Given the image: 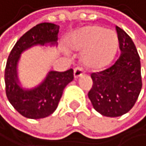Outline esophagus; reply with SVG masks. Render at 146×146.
Segmentation results:
<instances>
[{
    "label": "esophagus",
    "mask_w": 146,
    "mask_h": 146,
    "mask_svg": "<svg viewBox=\"0 0 146 146\" xmlns=\"http://www.w3.org/2000/svg\"><path fill=\"white\" fill-rule=\"evenodd\" d=\"M84 74V70L81 68V67H76L74 69V78H79L80 76H82Z\"/></svg>",
    "instance_id": "obj_1"
}]
</instances>
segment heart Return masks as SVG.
I'll list each match as a JSON object with an SVG mask.
<instances>
[{
  "mask_svg": "<svg viewBox=\"0 0 146 146\" xmlns=\"http://www.w3.org/2000/svg\"><path fill=\"white\" fill-rule=\"evenodd\" d=\"M68 45L75 50H85L83 63L89 69L98 70L113 60L117 48V37L112 31L86 27L69 39Z\"/></svg>",
  "mask_w": 146,
  "mask_h": 146,
  "instance_id": "b5f03b06",
  "label": "heart"
}]
</instances>
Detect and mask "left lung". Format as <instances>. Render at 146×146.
I'll use <instances>...</instances> for the list:
<instances>
[{"label":"left lung","instance_id":"left-lung-1","mask_svg":"<svg viewBox=\"0 0 146 146\" xmlns=\"http://www.w3.org/2000/svg\"><path fill=\"white\" fill-rule=\"evenodd\" d=\"M120 56L109 68L92 72L93 86L88 98L101 115L116 117L134 106L142 89L141 61L134 43L122 29L115 26Z\"/></svg>","mask_w":146,"mask_h":146}]
</instances>
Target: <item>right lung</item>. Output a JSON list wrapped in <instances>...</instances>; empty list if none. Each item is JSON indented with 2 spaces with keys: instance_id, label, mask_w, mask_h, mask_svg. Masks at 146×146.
Instances as JSON below:
<instances>
[{
  "instance_id": "obj_1",
  "label": "right lung",
  "mask_w": 146,
  "mask_h": 146,
  "mask_svg": "<svg viewBox=\"0 0 146 146\" xmlns=\"http://www.w3.org/2000/svg\"><path fill=\"white\" fill-rule=\"evenodd\" d=\"M60 26L53 23H40L23 34L14 45L4 72L5 92L8 101L17 111L27 118L39 119L50 115L57 109L62 93L74 80V70L50 71L36 88H22L18 84L17 63L23 51L34 45L56 44Z\"/></svg>"
}]
</instances>
